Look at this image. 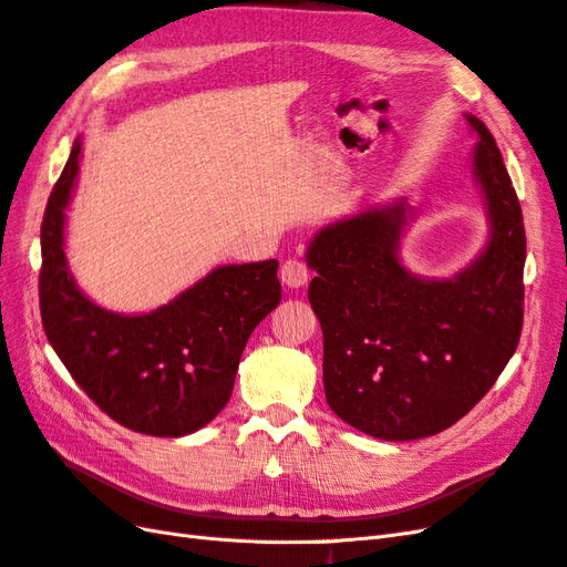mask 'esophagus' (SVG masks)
Listing matches in <instances>:
<instances>
[{
  "label": "esophagus",
  "mask_w": 567,
  "mask_h": 567,
  "mask_svg": "<svg viewBox=\"0 0 567 567\" xmlns=\"http://www.w3.org/2000/svg\"><path fill=\"white\" fill-rule=\"evenodd\" d=\"M279 277H281V281H284L286 286L300 288V286L307 284V277H310V269H307L305 262L296 260V257H290V260H286V262L281 265Z\"/></svg>",
  "instance_id": "1"
}]
</instances>
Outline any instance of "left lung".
I'll return each instance as SVG.
<instances>
[{"mask_svg":"<svg viewBox=\"0 0 567 567\" xmlns=\"http://www.w3.org/2000/svg\"><path fill=\"white\" fill-rule=\"evenodd\" d=\"M480 142L492 238L447 281L409 274L398 260L404 200L317 234L307 290L323 331V390L336 414L381 440L442 433L485 398L523 331L525 227L516 188L483 120Z\"/></svg>","mask_w":567,"mask_h":567,"instance_id":"left-lung-1","label":"left lung"}]
</instances>
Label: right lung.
<instances>
[{
    "instance_id": "obj_1",
    "label": "right lung",
    "mask_w": 567,
    "mask_h": 567,
    "mask_svg": "<svg viewBox=\"0 0 567 567\" xmlns=\"http://www.w3.org/2000/svg\"><path fill=\"white\" fill-rule=\"evenodd\" d=\"M80 148L75 140L42 219L44 333L75 383L113 421L144 435H188L229 402L252 329L281 300L279 262L217 267L148 315L101 310L80 293L63 255V210Z\"/></svg>"
}]
</instances>
